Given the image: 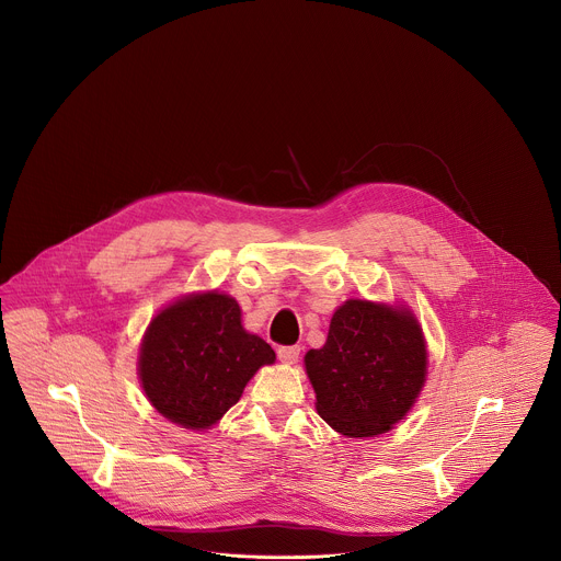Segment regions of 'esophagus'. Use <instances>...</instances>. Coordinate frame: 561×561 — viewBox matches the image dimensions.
<instances>
[{
    "label": "esophagus",
    "instance_id": "34e87169",
    "mask_svg": "<svg viewBox=\"0 0 561 561\" xmlns=\"http://www.w3.org/2000/svg\"><path fill=\"white\" fill-rule=\"evenodd\" d=\"M299 353H301L299 346H279L277 348V357L284 364H295L299 359Z\"/></svg>",
    "mask_w": 561,
    "mask_h": 561
}]
</instances>
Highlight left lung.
I'll use <instances>...</instances> for the list:
<instances>
[{"label": "left lung", "instance_id": "left-lung-1", "mask_svg": "<svg viewBox=\"0 0 561 561\" xmlns=\"http://www.w3.org/2000/svg\"><path fill=\"white\" fill-rule=\"evenodd\" d=\"M304 362L317 413L348 437L388 431L409 413L426 379V346L415 317L362 299L335 310L327 344L308 351Z\"/></svg>", "mask_w": 561, "mask_h": 561}]
</instances>
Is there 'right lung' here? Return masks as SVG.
I'll return each instance as SVG.
<instances>
[{"label": "right lung", "instance_id": "right-lung-1", "mask_svg": "<svg viewBox=\"0 0 561 561\" xmlns=\"http://www.w3.org/2000/svg\"><path fill=\"white\" fill-rule=\"evenodd\" d=\"M275 351L242 329L228 295L204 293L159 312L144 337L139 379L150 404L184 428H208L242 397Z\"/></svg>", "mask_w": 561, "mask_h": 561}]
</instances>
